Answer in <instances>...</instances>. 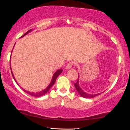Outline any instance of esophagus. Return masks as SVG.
Returning <instances> with one entry per match:
<instances>
[{
  "instance_id": "34e87169",
  "label": "esophagus",
  "mask_w": 130,
  "mask_h": 130,
  "mask_svg": "<svg viewBox=\"0 0 130 130\" xmlns=\"http://www.w3.org/2000/svg\"><path fill=\"white\" fill-rule=\"evenodd\" d=\"M73 65V63L71 62H70L68 63V64L66 66V69H70V68H71V67H72V65Z\"/></svg>"
}]
</instances>
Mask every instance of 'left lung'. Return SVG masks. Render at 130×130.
Masks as SVG:
<instances>
[{
  "label": "left lung",
  "mask_w": 130,
  "mask_h": 130,
  "mask_svg": "<svg viewBox=\"0 0 130 130\" xmlns=\"http://www.w3.org/2000/svg\"><path fill=\"white\" fill-rule=\"evenodd\" d=\"M74 87H75L76 89V90L77 91V92H78L80 96H83V97L84 98H93L100 94V93H98V94H96V95H92V94H89V93H86V92H84V91L80 89L79 86V77H78V79H77V83H76L75 84H74Z\"/></svg>",
  "instance_id": "8db88e82"
}]
</instances>
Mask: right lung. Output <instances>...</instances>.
Wrapping results in <instances>:
<instances>
[{
	"label": "right lung",
	"instance_id": "right-lung-1",
	"mask_svg": "<svg viewBox=\"0 0 130 130\" xmlns=\"http://www.w3.org/2000/svg\"><path fill=\"white\" fill-rule=\"evenodd\" d=\"M31 31H32V29L29 30V31H27V32L26 33V34H24V35H22V36L21 37H23L24 36H25V35H27V34H29V33L30 32H31ZM62 71H63V70H58L54 74V75H53V78H52L51 82V83L50 84V85H49V86H47V87H46V89H44V90H42V91H41V92H35H35H29V91H27V90H24V89H22V90H23L25 92H26L27 93L29 94V95H31V96H35V97H39V96H43V95H45L46 93H47V92H48V91L50 90V89H51V88L52 87H53V86L55 82H56L57 77L58 76H59V75H60V74H61V73L62 72ZM11 73H12L13 77V78H14V80H15L16 83H17V82H16V79H15V78H14V76H13V72H12V71H11ZM17 84H18V83H17Z\"/></svg>",
	"mask_w": 130,
	"mask_h": 130
}]
</instances>
